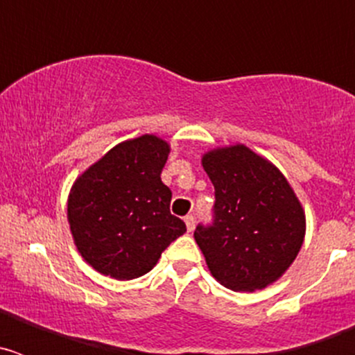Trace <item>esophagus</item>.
<instances>
[{"mask_svg":"<svg viewBox=\"0 0 355 355\" xmlns=\"http://www.w3.org/2000/svg\"><path fill=\"white\" fill-rule=\"evenodd\" d=\"M184 224H187L188 233H192L193 229H196V216H193V215H187V216H184Z\"/></svg>","mask_w":355,"mask_h":355,"instance_id":"esophagus-1","label":"esophagus"}]
</instances>
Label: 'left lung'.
<instances>
[{"label": "left lung", "instance_id": "1", "mask_svg": "<svg viewBox=\"0 0 355 355\" xmlns=\"http://www.w3.org/2000/svg\"><path fill=\"white\" fill-rule=\"evenodd\" d=\"M215 187L211 225L193 238L209 272L234 291L263 290L295 261L306 215L283 172L243 144L216 147L202 156Z\"/></svg>", "mask_w": 355, "mask_h": 355}]
</instances>
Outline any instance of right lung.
<instances>
[{"mask_svg":"<svg viewBox=\"0 0 355 355\" xmlns=\"http://www.w3.org/2000/svg\"><path fill=\"white\" fill-rule=\"evenodd\" d=\"M171 146L156 135L117 144L72 184L67 220L81 258L103 275L130 281L147 274L187 231L171 213L162 183Z\"/></svg>","mask_w":355,"mask_h":355,"instance_id":"right-lung-1","label":"right lung"}]
</instances>
